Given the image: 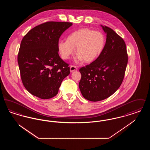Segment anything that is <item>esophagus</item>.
Instances as JSON below:
<instances>
[{"instance_id":"34e87169","label":"esophagus","mask_w":150,"mask_h":150,"mask_svg":"<svg viewBox=\"0 0 150 150\" xmlns=\"http://www.w3.org/2000/svg\"><path fill=\"white\" fill-rule=\"evenodd\" d=\"M78 70L77 67L75 66H70V72L74 71H76Z\"/></svg>"}]
</instances>
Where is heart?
Listing matches in <instances>:
<instances>
[{
	"label": "heart",
	"mask_w": 150,
	"mask_h": 150,
	"mask_svg": "<svg viewBox=\"0 0 150 150\" xmlns=\"http://www.w3.org/2000/svg\"><path fill=\"white\" fill-rule=\"evenodd\" d=\"M105 44L106 37L101 31L81 29L72 33L67 40H59L57 46L61 56L64 59H69L76 48L78 53L75 58L76 63L83 60L92 62L102 53Z\"/></svg>",
	"instance_id": "b5f03b06"
}]
</instances>
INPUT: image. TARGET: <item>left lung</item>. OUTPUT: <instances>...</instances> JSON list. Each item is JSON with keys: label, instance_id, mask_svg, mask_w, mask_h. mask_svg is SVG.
Masks as SVG:
<instances>
[{"label": "left lung", "instance_id": "left-lung-1", "mask_svg": "<svg viewBox=\"0 0 150 150\" xmlns=\"http://www.w3.org/2000/svg\"><path fill=\"white\" fill-rule=\"evenodd\" d=\"M100 26L106 34L105 48L94 61L79 70L80 92L86 100L93 102L107 98L119 89L128 64L124 40L112 29Z\"/></svg>", "mask_w": 150, "mask_h": 150}]
</instances>
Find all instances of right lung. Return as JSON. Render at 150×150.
Wrapping results in <instances>:
<instances>
[{
    "instance_id": "obj_1",
    "label": "right lung",
    "mask_w": 150,
    "mask_h": 150,
    "mask_svg": "<svg viewBox=\"0 0 150 150\" xmlns=\"http://www.w3.org/2000/svg\"><path fill=\"white\" fill-rule=\"evenodd\" d=\"M71 22H47L30 30L22 40L17 61L22 81L33 96L45 100L58 92L70 74L69 64L58 54L59 38Z\"/></svg>"
}]
</instances>
